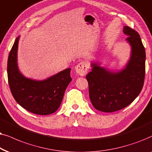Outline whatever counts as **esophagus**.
<instances>
[{"label":"esophagus","mask_w":152,"mask_h":152,"mask_svg":"<svg viewBox=\"0 0 152 152\" xmlns=\"http://www.w3.org/2000/svg\"><path fill=\"white\" fill-rule=\"evenodd\" d=\"M89 69L88 64L86 63V62H80L78 63L77 65L75 67V70H76V73L80 76H83L88 73V71Z\"/></svg>","instance_id":"obj_1"}]
</instances>
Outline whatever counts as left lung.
I'll list each match as a JSON object with an SVG mask.
<instances>
[{
  "label": "left lung",
  "instance_id": "left-lung-1",
  "mask_svg": "<svg viewBox=\"0 0 152 152\" xmlns=\"http://www.w3.org/2000/svg\"><path fill=\"white\" fill-rule=\"evenodd\" d=\"M123 32L128 36L126 40L131 48L126 66L119 71H111L94 62L91 63L92 71L86 76L92 104L102 112H115L129 106L144 84L146 55L140 37L129 26H124Z\"/></svg>",
  "mask_w": 152,
  "mask_h": 152
}]
</instances>
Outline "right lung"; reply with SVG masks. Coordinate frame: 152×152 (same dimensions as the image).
<instances>
[{"mask_svg":"<svg viewBox=\"0 0 152 152\" xmlns=\"http://www.w3.org/2000/svg\"><path fill=\"white\" fill-rule=\"evenodd\" d=\"M20 36L17 37L7 60L8 83L18 104L34 114L46 115L55 113L63 99L66 87L72 81L71 69H66L45 80L26 78L20 72L17 51Z\"/></svg>","mask_w":152,"mask_h":152,"instance_id":"obj_1","label":"right lung"}]
</instances>
